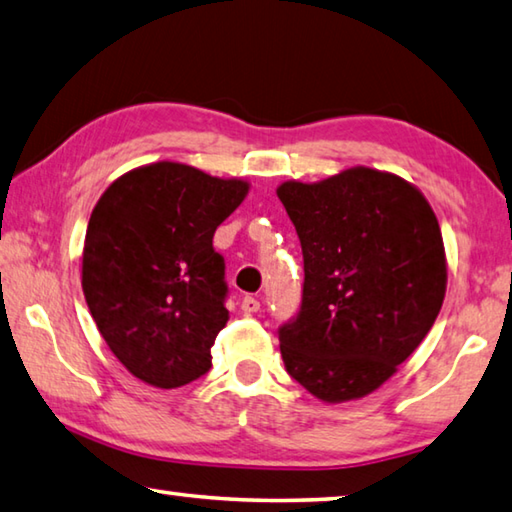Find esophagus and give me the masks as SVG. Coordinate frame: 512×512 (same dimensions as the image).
I'll use <instances>...</instances> for the list:
<instances>
[{
	"instance_id": "1",
	"label": "esophagus",
	"mask_w": 512,
	"mask_h": 512,
	"mask_svg": "<svg viewBox=\"0 0 512 512\" xmlns=\"http://www.w3.org/2000/svg\"><path fill=\"white\" fill-rule=\"evenodd\" d=\"M241 311L244 313H257L259 311V300L257 297H253V295H246L244 300H241Z\"/></svg>"
}]
</instances>
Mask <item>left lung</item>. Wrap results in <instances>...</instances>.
Here are the masks:
<instances>
[{
    "mask_svg": "<svg viewBox=\"0 0 512 512\" xmlns=\"http://www.w3.org/2000/svg\"><path fill=\"white\" fill-rule=\"evenodd\" d=\"M277 197L302 244V304L280 327L284 367L324 403L374 392L441 311L448 266L439 221L412 183L349 167Z\"/></svg>",
    "mask_w": 512,
    "mask_h": 512,
    "instance_id": "1",
    "label": "left lung"
}]
</instances>
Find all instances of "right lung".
<instances>
[{"label": "right lung", "mask_w": 512, "mask_h": 512, "mask_svg": "<svg viewBox=\"0 0 512 512\" xmlns=\"http://www.w3.org/2000/svg\"><path fill=\"white\" fill-rule=\"evenodd\" d=\"M248 183L159 161L109 185L91 212L82 291L100 336L138 380L174 389L212 367L226 327L224 257L212 237Z\"/></svg>", "instance_id": "1"}]
</instances>
